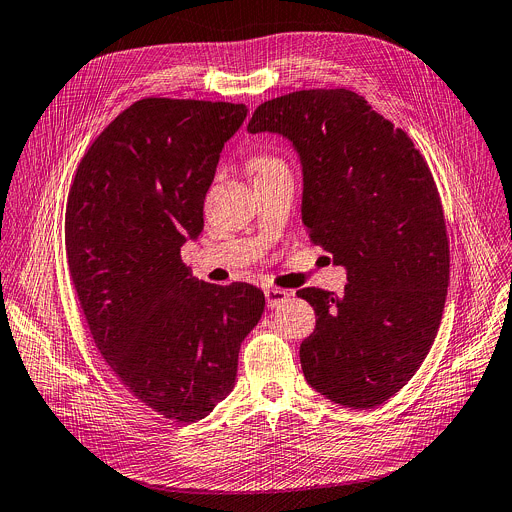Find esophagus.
I'll use <instances>...</instances> for the list:
<instances>
[{"instance_id": "obj_1", "label": "esophagus", "mask_w": 512, "mask_h": 512, "mask_svg": "<svg viewBox=\"0 0 512 512\" xmlns=\"http://www.w3.org/2000/svg\"><path fill=\"white\" fill-rule=\"evenodd\" d=\"M291 291L287 289H279V287H268L264 289V297H266V305L272 309V307H279L281 303L289 301L291 299Z\"/></svg>"}]
</instances>
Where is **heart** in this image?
Returning a JSON list of instances; mask_svg holds the SVG:
<instances>
[{
    "mask_svg": "<svg viewBox=\"0 0 512 512\" xmlns=\"http://www.w3.org/2000/svg\"><path fill=\"white\" fill-rule=\"evenodd\" d=\"M277 168H285V162L274 155H254L250 160V170L254 172V176L277 170Z\"/></svg>",
    "mask_w": 512,
    "mask_h": 512,
    "instance_id": "obj_1",
    "label": "heart"
}]
</instances>
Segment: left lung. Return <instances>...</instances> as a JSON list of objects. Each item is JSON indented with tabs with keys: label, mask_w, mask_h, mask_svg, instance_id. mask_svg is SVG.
Here are the masks:
<instances>
[{
	"label": "left lung",
	"mask_w": 512,
	"mask_h": 512,
	"mask_svg": "<svg viewBox=\"0 0 512 512\" xmlns=\"http://www.w3.org/2000/svg\"><path fill=\"white\" fill-rule=\"evenodd\" d=\"M248 131L293 141L309 238L348 272L340 297L297 291L318 316L303 375L336 404L375 408L412 379L441 326L449 240L435 178L402 129L344 88L272 98Z\"/></svg>",
	"instance_id": "left-lung-1"
}]
</instances>
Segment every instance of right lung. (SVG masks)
I'll return each instance as SVG.
<instances>
[{
    "instance_id": "obj_1",
    "label": "right lung",
    "mask_w": 512,
    "mask_h": 512,
    "mask_svg": "<svg viewBox=\"0 0 512 512\" xmlns=\"http://www.w3.org/2000/svg\"><path fill=\"white\" fill-rule=\"evenodd\" d=\"M244 104L143 98L96 137L69 186V277L106 365L174 422L207 416L233 389L264 293L190 279L180 248Z\"/></svg>"
}]
</instances>
